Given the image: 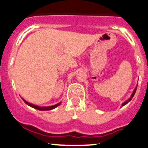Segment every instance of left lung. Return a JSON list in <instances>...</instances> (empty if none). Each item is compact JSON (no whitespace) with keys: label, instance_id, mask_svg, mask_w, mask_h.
Instances as JSON below:
<instances>
[{"label":"left lung","instance_id":"8db88e82","mask_svg":"<svg viewBox=\"0 0 148 148\" xmlns=\"http://www.w3.org/2000/svg\"><path fill=\"white\" fill-rule=\"evenodd\" d=\"M136 89H137V87H136V88H135V90H134V91H133V93H132V96H131V98H130V99H129V100H128V101H126V102H124V103H123V104H122V106L125 105V104H127V103L128 102H129V101H130V100H131V99H132V97H133V96H134V95H135V92H136Z\"/></svg>","mask_w":148,"mask_h":148}]
</instances>
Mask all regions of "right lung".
<instances>
[{
  "label": "right lung",
  "mask_w": 148,
  "mask_h": 148,
  "mask_svg": "<svg viewBox=\"0 0 148 148\" xmlns=\"http://www.w3.org/2000/svg\"><path fill=\"white\" fill-rule=\"evenodd\" d=\"M23 100L24 101V102H26V104H27L28 106H30V107H33V108H35V109H36V110H53V109H54L55 107H58V106H59V104H61V102L60 103H58V104H55V105L51 106V107H38V106L34 105V104H31V103L26 102V101H25L24 99H23Z\"/></svg>",
  "instance_id": "right-lung-1"
}]
</instances>
